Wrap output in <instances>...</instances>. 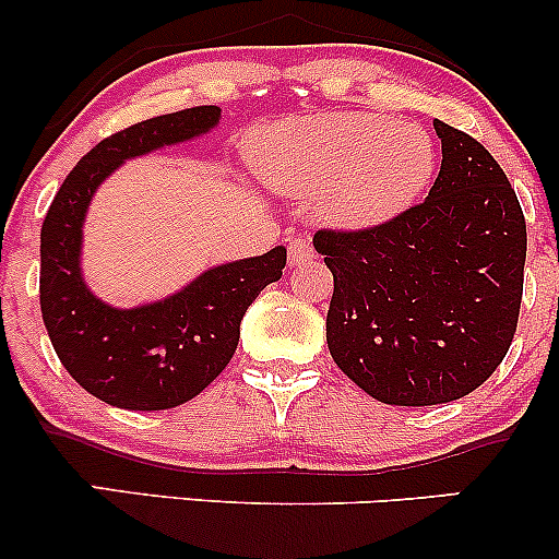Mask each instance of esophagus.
<instances>
[{"label": "esophagus", "instance_id": "1", "mask_svg": "<svg viewBox=\"0 0 559 559\" xmlns=\"http://www.w3.org/2000/svg\"><path fill=\"white\" fill-rule=\"evenodd\" d=\"M316 258V249H312L310 239H292L288 241V265H301V262Z\"/></svg>", "mask_w": 559, "mask_h": 559}]
</instances>
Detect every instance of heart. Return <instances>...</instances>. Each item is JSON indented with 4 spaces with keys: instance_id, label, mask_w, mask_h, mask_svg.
<instances>
[{
    "instance_id": "1",
    "label": "heart",
    "mask_w": 559,
    "mask_h": 559,
    "mask_svg": "<svg viewBox=\"0 0 559 559\" xmlns=\"http://www.w3.org/2000/svg\"><path fill=\"white\" fill-rule=\"evenodd\" d=\"M252 157L273 189L320 197V217L346 230L402 215L436 173L433 139L423 128L373 112L271 126L254 136Z\"/></svg>"
}]
</instances>
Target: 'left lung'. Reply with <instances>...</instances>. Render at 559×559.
Here are the masks:
<instances>
[{"mask_svg": "<svg viewBox=\"0 0 559 559\" xmlns=\"http://www.w3.org/2000/svg\"><path fill=\"white\" fill-rule=\"evenodd\" d=\"M441 170L420 204L368 230H318L333 273V362L383 404L476 391L510 349L523 299L525 217L504 170L444 120Z\"/></svg>", "mask_w": 559, "mask_h": 559, "instance_id": "8db88e82", "label": "left lung"}]
</instances>
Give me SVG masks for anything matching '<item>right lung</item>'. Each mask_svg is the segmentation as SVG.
I'll return each mask as SVG.
<instances>
[{
	"mask_svg": "<svg viewBox=\"0 0 559 559\" xmlns=\"http://www.w3.org/2000/svg\"><path fill=\"white\" fill-rule=\"evenodd\" d=\"M221 107L159 115L102 139L68 173L41 226L38 299L66 370L96 400L123 409H170L194 400L234 357L247 307L281 278L286 249L217 265L173 297L118 310L81 275V228L96 186L123 159L207 133Z\"/></svg>",
	"mask_w": 559,
	"mask_h": 559,
	"instance_id": "obj_1",
	"label": "right lung"
}]
</instances>
